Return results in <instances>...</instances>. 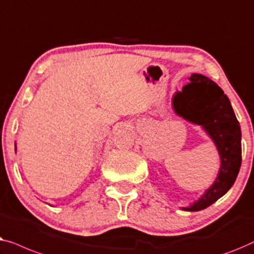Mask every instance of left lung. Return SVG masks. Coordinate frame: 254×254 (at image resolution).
Here are the masks:
<instances>
[{
	"label": "left lung",
	"instance_id": "left-lung-1",
	"mask_svg": "<svg viewBox=\"0 0 254 254\" xmlns=\"http://www.w3.org/2000/svg\"><path fill=\"white\" fill-rule=\"evenodd\" d=\"M190 84L175 93V113L189 122L201 126L219 151L221 167L217 177L201 197L184 210L197 212L212 205L229 191L242 163V132L229 99L222 88L199 73L190 77Z\"/></svg>",
	"mask_w": 254,
	"mask_h": 254
}]
</instances>
